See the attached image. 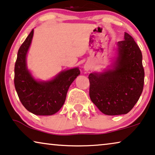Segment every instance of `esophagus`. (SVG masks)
Returning a JSON list of instances; mask_svg holds the SVG:
<instances>
[{
    "label": "esophagus",
    "mask_w": 155,
    "mask_h": 155,
    "mask_svg": "<svg viewBox=\"0 0 155 155\" xmlns=\"http://www.w3.org/2000/svg\"><path fill=\"white\" fill-rule=\"evenodd\" d=\"M84 69L85 70V71H90V70L91 69V65L90 64H87H87L84 65Z\"/></svg>",
    "instance_id": "1"
}]
</instances>
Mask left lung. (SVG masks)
Here are the masks:
<instances>
[{"label": "left lung", "mask_w": 155, "mask_h": 155, "mask_svg": "<svg viewBox=\"0 0 155 155\" xmlns=\"http://www.w3.org/2000/svg\"><path fill=\"white\" fill-rule=\"evenodd\" d=\"M118 56L113 69L89 75L90 97L106 115L128 114L143 92L145 71L143 55L133 38L125 32L118 41Z\"/></svg>", "instance_id": "left-lung-1"}]
</instances>
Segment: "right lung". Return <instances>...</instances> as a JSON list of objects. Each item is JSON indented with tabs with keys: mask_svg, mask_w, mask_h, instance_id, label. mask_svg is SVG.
Segmentation results:
<instances>
[{
	"mask_svg": "<svg viewBox=\"0 0 155 155\" xmlns=\"http://www.w3.org/2000/svg\"><path fill=\"white\" fill-rule=\"evenodd\" d=\"M33 35L34 29L18 50L15 65V87L21 103L27 111L35 115H53L63 107L70 85L80 72L75 68L61 72L50 81L36 80L27 70L26 63Z\"/></svg>",
	"mask_w": 155,
	"mask_h": 155,
	"instance_id": "add662e5",
	"label": "right lung"
}]
</instances>
